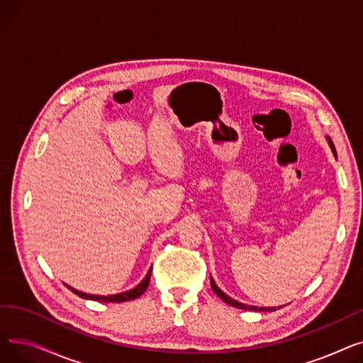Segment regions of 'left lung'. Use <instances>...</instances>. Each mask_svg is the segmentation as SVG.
<instances>
[{
  "label": "left lung",
  "instance_id": "left-lung-1",
  "mask_svg": "<svg viewBox=\"0 0 363 363\" xmlns=\"http://www.w3.org/2000/svg\"><path fill=\"white\" fill-rule=\"evenodd\" d=\"M327 140H328V144H330V147H331V150H333V152H334V156H337V152H335V147H334V144H333V141H331V138L330 137H327ZM211 285H212V290L218 294V297L219 298H222L225 303H228V304H231V306H234V308H238V309H244V311H259V312H274V311H277V308H257V306H249V304H244V303H240V301H237V300H234V298H231L230 296L228 294H225L218 285H216V282L213 281V278L211 277ZM281 308V306H279ZM278 308V309H279Z\"/></svg>",
  "mask_w": 363,
  "mask_h": 363
}]
</instances>
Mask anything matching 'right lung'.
<instances>
[{"mask_svg":"<svg viewBox=\"0 0 363 363\" xmlns=\"http://www.w3.org/2000/svg\"><path fill=\"white\" fill-rule=\"evenodd\" d=\"M150 277H151V268H150V271L147 272L145 278H144V279L137 285L135 289L128 290V291H123V293H119V294H111V296H95V294H86V293H82V291H79V290H76V289L70 287V285H67V284H66V287H67L69 290H72L76 296H79V297L86 298V300H97V301H104V303H107V301H110V303H122V301H128V300H133V298L140 297V296L147 290V287H148Z\"/></svg>","mask_w":363,"mask_h":363,"instance_id":"right-lung-1","label":"right lung"}]
</instances>
